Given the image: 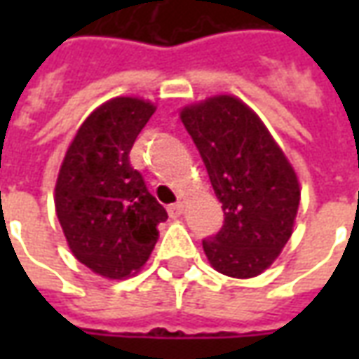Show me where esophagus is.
<instances>
[{"label": "esophagus", "mask_w": 359, "mask_h": 359, "mask_svg": "<svg viewBox=\"0 0 359 359\" xmlns=\"http://www.w3.org/2000/svg\"><path fill=\"white\" fill-rule=\"evenodd\" d=\"M182 211H184V203L182 202H177L172 203V205H169V215H171L172 219H177L182 215Z\"/></svg>", "instance_id": "esophagus-1"}]
</instances>
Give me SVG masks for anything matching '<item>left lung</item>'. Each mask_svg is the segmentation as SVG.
<instances>
[{
	"mask_svg": "<svg viewBox=\"0 0 359 359\" xmlns=\"http://www.w3.org/2000/svg\"><path fill=\"white\" fill-rule=\"evenodd\" d=\"M180 118L225 213L221 231L202 241L203 252L223 275L257 277L292 234L300 203L292 165L238 97L215 95L188 105Z\"/></svg>",
	"mask_w": 359,
	"mask_h": 359,
	"instance_id": "1",
	"label": "left lung"
}]
</instances>
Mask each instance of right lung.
<instances>
[{
    "label": "right lung",
    "mask_w": 359,
    "mask_h": 359,
    "mask_svg": "<svg viewBox=\"0 0 359 359\" xmlns=\"http://www.w3.org/2000/svg\"><path fill=\"white\" fill-rule=\"evenodd\" d=\"M154 111L138 97L105 102L82 123L59 169L55 211L69 248L102 277L125 278L140 269L167 219L128 159Z\"/></svg>",
    "instance_id": "add662e5"
}]
</instances>
